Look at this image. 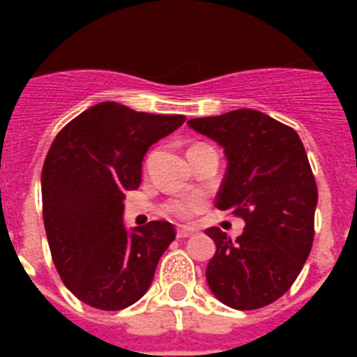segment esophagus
Wrapping results in <instances>:
<instances>
[{
  "mask_svg": "<svg viewBox=\"0 0 357 357\" xmlns=\"http://www.w3.org/2000/svg\"><path fill=\"white\" fill-rule=\"evenodd\" d=\"M176 235H178L179 238L192 237V235H195V229H192V228H178V229H176Z\"/></svg>",
  "mask_w": 357,
  "mask_h": 357,
  "instance_id": "34e87169",
  "label": "esophagus"
}]
</instances>
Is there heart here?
<instances>
[{
	"label": "heart",
	"mask_w": 357,
	"mask_h": 357,
	"mask_svg": "<svg viewBox=\"0 0 357 357\" xmlns=\"http://www.w3.org/2000/svg\"><path fill=\"white\" fill-rule=\"evenodd\" d=\"M204 207V200L200 196H185V198H178V200L168 202L162 206V213L170 218H178V220H189L202 211Z\"/></svg>",
	"instance_id": "heart-1"
}]
</instances>
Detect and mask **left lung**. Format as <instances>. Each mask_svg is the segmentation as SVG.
Returning a JSON list of instances; mask_svg holds the SVG:
<instances>
[{
  "label": "left lung",
  "mask_w": 357,
  "mask_h": 357,
  "mask_svg": "<svg viewBox=\"0 0 357 357\" xmlns=\"http://www.w3.org/2000/svg\"><path fill=\"white\" fill-rule=\"evenodd\" d=\"M224 148L217 207L244 218L235 241L207 228L217 252L207 285L234 310H259L289 291L313 244L317 183L298 133L254 109L187 122Z\"/></svg>",
  "instance_id": "obj_1"
}]
</instances>
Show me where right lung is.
Segmentation results:
<instances>
[{
    "mask_svg": "<svg viewBox=\"0 0 357 357\" xmlns=\"http://www.w3.org/2000/svg\"><path fill=\"white\" fill-rule=\"evenodd\" d=\"M183 114H148L102 102L66 123L42 168V213L53 263L85 304L119 311L150 289L157 263L176 238L165 220L129 231L126 190L139 189L142 159Z\"/></svg>",
    "mask_w": 357,
    "mask_h": 357,
    "instance_id": "add662e5",
    "label": "right lung"
}]
</instances>
